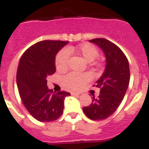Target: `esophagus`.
Segmentation results:
<instances>
[{"label": "esophagus", "mask_w": 149, "mask_h": 149, "mask_svg": "<svg viewBox=\"0 0 149 149\" xmlns=\"http://www.w3.org/2000/svg\"><path fill=\"white\" fill-rule=\"evenodd\" d=\"M72 95H76V96H77V95H81V93H74V92H72Z\"/></svg>", "instance_id": "1"}]
</instances>
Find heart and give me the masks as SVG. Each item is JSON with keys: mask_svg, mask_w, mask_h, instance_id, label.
Wrapping results in <instances>:
<instances>
[{"mask_svg": "<svg viewBox=\"0 0 149 149\" xmlns=\"http://www.w3.org/2000/svg\"><path fill=\"white\" fill-rule=\"evenodd\" d=\"M71 53H76L82 56L85 61L91 63L98 56V50L94 46L88 43L80 45L76 47H68L61 50L57 54L55 60L56 69L60 72L65 71L68 67V63ZM90 79L88 74H78L72 72L63 78L64 85L67 88L73 90H78L85 85Z\"/></svg>", "mask_w": 149, "mask_h": 149, "instance_id": "1", "label": "heart"}]
</instances>
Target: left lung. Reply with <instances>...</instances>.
Returning <instances> with one entry per match:
<instances>
[{
    "label": "left lung",
    "instance_id": "left-lung-1",
    "mask_svg": "<svg viewBox=\"0 0 149 149\" xmlns=\"http://www.w3.org/2000/svg\"><path fill=\"white\" fill-rule=\"evenodd\" d=\"M101 48L106 57L105 70L96 81L100 88L98 98L93 97L89 106L83 107L85 115L92 120L108 118L122 103L130 81V68L127 57L122 50L107 39L98 38L89 40Z\"/></svg>",
    "mask_w": 149,
    "mask_h": 149
}]
</instances>
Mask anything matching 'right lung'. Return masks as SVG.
<instances>
[{"instance_id": "1", "label": "right lung", "mask_w": 149, "mask_h": 149, "mask_svg": "<svg viewBox=\"0 0 149 149\" xmlns=\"http://www.w3.org/2000/svg\"><path fill=\"white\" fill-rule=\"evenodd\" d=\"M65 41L45 40L30 46L18 63L16 82L22 103L39 122H52L63 114L64 100L70 93H53L47 86V77L56 72L55 57L67 45Z\"/></svg>"}]
</instances>
